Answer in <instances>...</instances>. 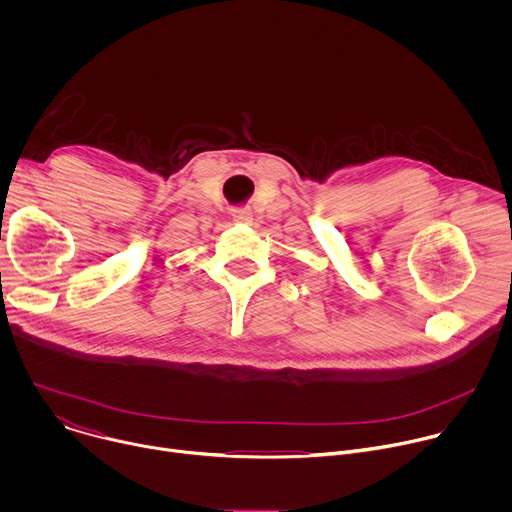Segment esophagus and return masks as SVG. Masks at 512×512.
I'll list each match as a JSON object with an SVG mask.
<instances>
[{"instance_id":"esophagus-1","label":"esophagus","mask_w":512,"mask_h":512,"mask_svg":"<svg viewBox=\"0 0 512 512\" xmlns=\"http://www.w3.org/2000/svg\"><path fill=\"white\" fill-rule=\"evenodd\" d=\"M233 221L241 223V225H249L253 221V212L249 208H241L233 212Z\"/></svg>"}]
</instances>
